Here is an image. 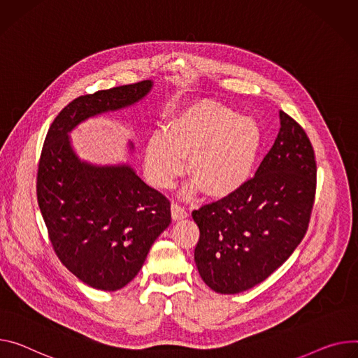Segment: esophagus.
<instances>
[{
	"label": "esophagus",
	"mask_w": 358,
	"mask_h": 358,
	"mask_svg": "<svg viewBox=\"0 0 358 358\" xmlns=\"http://www.w3.org/2000/svg\"><path fill=\"white\" fill-rule=\"evenodd\" d=\"M187 215H188V213L181 206H178L177 203L171 204V217L174 221L184 220V218H187Z\"/></svg>",
	"instance_id": "1"
}]
</instances>
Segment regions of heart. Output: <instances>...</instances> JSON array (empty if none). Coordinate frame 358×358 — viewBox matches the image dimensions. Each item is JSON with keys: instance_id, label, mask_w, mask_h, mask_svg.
<instances>
[{"instance_id": "1", "label": "heart", "mask_w": 358, "mask_h": 358, "mask_svg": "<svg viewBox=\"0 0 358 358\" xmlns=\"http://www.w3.org/2000/svg\"><path fill=\"white\" fill-rule=\"evenodd\" d=\"M263 145L258 122L214 100L191 101L173 111L164 136L154 134L145 148V171L155 187H169L188 158L192 188L221 200L251 178Z\"/></svg>"}]
</instances>
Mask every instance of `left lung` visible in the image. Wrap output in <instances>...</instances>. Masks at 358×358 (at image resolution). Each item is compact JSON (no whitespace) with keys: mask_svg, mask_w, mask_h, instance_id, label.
<instances>
[{"mask_svg":"<svg viewBox=\"0 0 358 358\" xmlns=\"http://www.w3.org/2000/svg\"><path fill=\"white\" fill-rule=\"evenodd\" d=\"M278 136L255 176L230 197L192 211L194 251L204 282L237 294L271 275L304 238L315 199L317 164L304 128L280 111Z\"/></svg>","mask_w":358,"mask_h":358,"instance_id":"8db88e82","label":"left lung"}]
</instances>
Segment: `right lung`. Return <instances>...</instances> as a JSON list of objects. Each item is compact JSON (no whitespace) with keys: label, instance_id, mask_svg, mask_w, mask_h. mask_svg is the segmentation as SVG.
Returning <instances> with one entry per match:
<instances>
[{"label":"right lung","instance_id":"right-lung-1","mask_svg":"<svg viewBox=\"0 0 358 358\" xmlns=\"http://www.w3.org/2000/svg\"><path fill=\"white\" fill-rule=\"evenodd\" d=\"M151 87L145 80L78 96L54 118L41 150L37 200L50 241L59 262L96 289L117 291L138 274L171 222L170 201L129 166L81 161L69 133L90 117L140 101Z\"/></svg>","mask_w":358,"mask_h":358}]
</instances>
